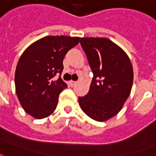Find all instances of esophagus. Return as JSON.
I'll return each mask as SVG.
<instances>
[{
  "label": "esophagus",
  "mask_w": 156,
  "mask_h": 156,
  "mask_svg": "<svg viewBox=\"0 0 156 156\" xmlns=\"http://www.w3.org/2000/svg\"><path fill=\"white\" fill-rule=\"evenodd\" d=\"M77 83H78V82H76V81H70V82H69V84L71 85L72 87H73V86H74L75 84H77Z\"/></svg>",
  "instance_id": "esophagus-1"
}]
</instances>
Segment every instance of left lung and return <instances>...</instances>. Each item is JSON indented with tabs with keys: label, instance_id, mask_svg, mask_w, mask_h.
<instances>
[{
	"label": "left lung",
	"instance_id": "obj_1",
	"mask_svg": "<svg viewBox=\"0 0 156 156\" xmlns=\"http://www.w3.org/2000/svg\"><path fill=\"white\" fill-rule=\"evenodd\" d=\"M80 44L93 72L89 91L78 97L82 110L96 121H105L120 111L129 96L134 73L129 58L105 37H83Z\"/></svg>",
	"mask_w": 156,
	"mask_h": 156
}]
</instances>
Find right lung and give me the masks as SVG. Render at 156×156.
Segmentation results:
<instances>
[{"label":"right lung","instance_id":"1","mask_svg":"<svg viewBox=\"0 0 156 156\" xmlns=\"http://www.w3.org/2000/svg\"><path fill=\"white\" fill-rule=\"evenodd\" d=\"M79 40L48 36L30 45L21 56L15 73L16 93L22 108L32 117L43 119L56 109L58 96L68 87L61 78L63 58Z\"/></svg>","mask_w":156,"mask_h":156}]
</instances>
